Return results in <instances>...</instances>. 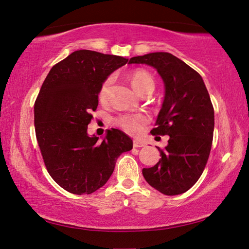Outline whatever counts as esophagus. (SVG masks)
I'll use <instances>...</instances> for the list:
<instances>
[{
  "label": "esophagus",
  "instance_id": "obj_1",
  "mask_svg": "<svg viewBox=\"0 0 249 249\" xmlns=\"http://www.w3.org/2000/svg\"><path fill=\"white\" fill-rule=\"evenodd\" d=\"M144 145H145V144H144L142 141L134 140V147H142V146H144Z\"/></svg>",
  "mask_w": 249,
  "mask_h": 249
}]
</instances>
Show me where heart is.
<instances>
[{
    "mask_svg": "<svg viewBox=\"0 0 249 249\" xmlns=\"http://www.w3.org/2000/svg\"><path fill=\"white\" fill-rule=\"evenodd\" d=\"M112 79L108 78L102 83L97 94L98 100L100 103H106L108 99L109 89ZM131 86L138 92L140 95L147 91H152L155 88L154 79L149 72L142 70H138L131 72L130 75ZM115 124L119 125L120 127L123 128L125 131L129 134H138L141 131L143 125L147 122V118L144 114L141 113H125L121 114L114 120Z\"/></svg>",
    "mask_w": 249,
    "mask_h": 249,
    "instance_id": "obj_1",
    "label": "heart"
}]
</instances>
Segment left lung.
Instances as JSON below:
<instances>
[{"label": "left lung", "instance_id": "left-lung-1", "mask_svg": "<svg viewBox=\"0 0 249 249\" xmlns=\"http://www.w3.org/2000/svg\"><path fill=\"white\" fill-rule=\"evenodd\" d=\"M128 64L155 68L163 81L165 96L153 135L170 138L161 158L142 174L163 195H179L193 187L202 174L212 147L214 109L203 79L186 63L168 52L134 56Z\"/></svg>", "mask_w": 249, "mask_h": 249}]
</instances>
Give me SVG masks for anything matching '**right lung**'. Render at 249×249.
<instances>
[{
	"label": "right lung",
	"mask_w": 249,
	"mask_h": 249,
	"mask_svg": "<svg viewBox=\"0 0 249 249\" xmlns=\"http://www.w3.org/2000/svg\"><path fill=\"white\" fill-rule=\"evenodd\" d=\"M127 61L77 50L52 67L41 86L34 106L37 142L51 178L71 194L103 187L118 157L133 149V140L120 129H107L100 142L88 133L100 86Z\"/></svg>",
	"instance_id": "1"
}]
</instances>
